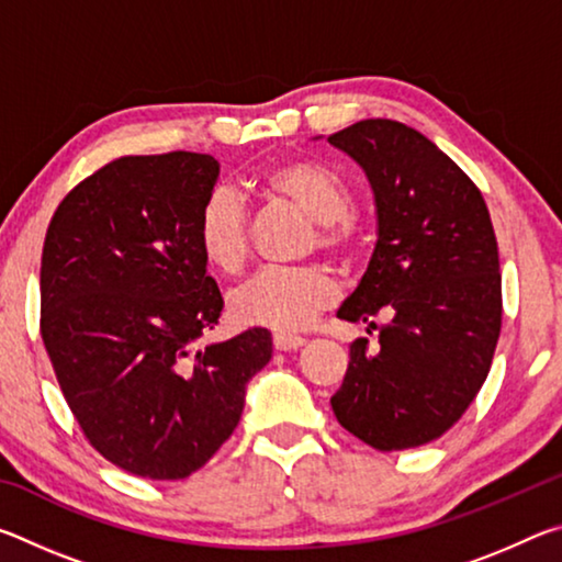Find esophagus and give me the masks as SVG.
Wrapping results in <instances>:
<instances>
[{
	"mask_svg": "<svg viewBox=\"0 0 562 562\" xmlns=\"http://www.w3.org/2000/svg\"><path fill=\"white\" fill-rule=\"evenodd\" d=\"M272 345L278 351H294L304 347V337H297V335H284V331H278V335L272 337Z\"/></svg>",
	"mask_w": 562,
	"mask_h": 562,
	"instance_id": "obj_1",
	"label": "esophagus"
}]
</instances>
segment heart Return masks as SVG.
<instances>
[{
    "label": "heart",
    "mask_w": 562,
    "mask_h": 562,
    "mask_svg": "<svg viewBox=\"0 0 562 562\" xmlns=\"http://www.w3.org/2000/svg\"><path fill=\"white\" fill-rule=\"evenodd\" d=\"M270 195L297 205L317 223V243L337 258H351L361 235L349 213L351 190L335 168L319 160L297 158L272 166L262 176ZM195 240L207 265L217 272L237 274L250 255V221L243 198L217 188L198 213ZM337 300V282L325 268H268L231 292V315L247 327L294 331L310 327L319 312Z\"/></svg>",
    "instance_id": "obj_1"
}]
</instances>
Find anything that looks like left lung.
Wrapping results in <instances>:
<instances>
[{
  "label": "left lung",
  "mask_w": 562,
  "mask_h": 562,
  "mask_svg": "<svg viewBox=\"0 0 562 562\" xmlns=\"http://www.w3.org/2000/svg\"><path fill=\"white\" fill-rule=\"evenodd\" d=\"M327 140L367 173L379 225L364 278L337 312L369 322L379 341H351L331 408L372 449H414L449 431L488 376L503 315L496 233L481 190L418 131L367 119Z\"/></svg>",
  "instance_id": "8db88e82"
}]
</instances>
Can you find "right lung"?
I'll list each match as a JSON object with an SVG mask.
<instances>
[{
    "label": "right lung",
    "instance_id": "obj_1",
    "mask_svg": "<svg viewBox=\"0 0 562 562\" xmlns=\"http://www.w3.org/2000/svg\"><path fill=\"white\" fill-rule=\"evenodd\" d=\"M221 173L207 154L123 156L56 207L42 252V339L83 436L133 475L178 481L231 439L268 329L198 347L223 297L195 240Z\"/></svg>",
    "mask_w": 562,
    "mask_h": 562
}]
</instances>
